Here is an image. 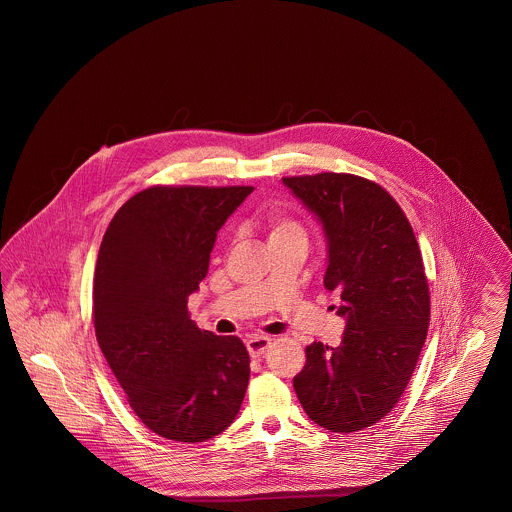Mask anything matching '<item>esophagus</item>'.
I'll use <instances>...</instances> for the list:
<instances>
[{
    "label": "esophagus",
    "instance_id": "obj_1",
    "mask_svg": "<svg viewBox=\"0 0 512 512\" xmlns=\"http://www.w3.org/2000/svg\"><path fill=\"white\" fill-rule=\"evenodd\" d=\"M270 338L267 336H253L247 340V351L251 357H261L267 353L268 347H270Z\"/></svg>",
    "mask_w": 512,
    "mask_h": 512
}]
</instances>
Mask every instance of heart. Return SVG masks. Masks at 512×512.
Masks as SVG:
<instances>
[{"instance_id": "heart-1", "label": "heart", "mask_w": 512, "mask_h": 512, "mask_svg": "<svg viewBox=\"0 0 512 512\" xmlns=\"http://www.w3.org/2000/svg\"><path fill=\"white\" fill-rule=\"evenodd\" d=\"M261 224L267 232L268 244L284 242V240H290L295 236H305L301 222L282 211H268L267 215H263Z\"/></svg>"}]
</instances>
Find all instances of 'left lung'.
I'll return each mask as SVG.
<instances>
[{
    "label": "left lung",
    "mask_w": 512,
    "mask_h": 512,
    "mask_svg": "<svg viewBox=\"0 0 512 512\" xmlns=\"http://www.w3.org/2000/svg\"><path fill=\"white\" fill-rule=\"evenodd\" d=\"M282 182L322 222L324 288L340 292V347L307 345L293 378L318 426L349 434L384 418L407 388L430 324V290L413 226L380 184L345 172Z\"/></svg>",
    "instance_id": "1"
}]
</instances>
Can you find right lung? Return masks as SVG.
<instances>
[{
    "label": "right lung",
    "mask_w": 512,
    "mask_h": 512,
    "mask_svg": "<svg viewBox=\"0 0 512 512\" xmlns=\"http://www.w3.org/2000/svg\"><path fill=\"white\" fill-rule=\"evenodd\" d=\"M251 192L151 186L105 230L94 276L96 338L128 405L161 438H215L242 407L244 341L199 330L188 297L207 276L220 226Z\"/></svg>",
    "instance_id": "add662e5"
}]
</instances>
